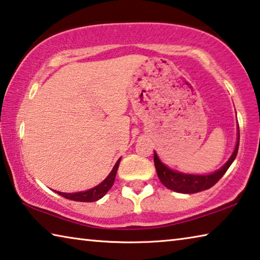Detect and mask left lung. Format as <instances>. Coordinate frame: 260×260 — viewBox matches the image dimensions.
Segmentation results:
<instances>
[{
	"label": "left lung",
	"mask_w": 260,
	"mask_h": 260,
	"mask_svg": "<svg viewBox=\"0 0 260 260\" xmlns=\"http://www.w3.org/2000/svg\"><path fill=\"white\" fill-rule=\"evenodd\" d=\"M240 144V129H239V138H237V143L235 150L228 160L221 169L218 170L217 172L209 175H193V174H183L175 172V171L170 170L159 160V158L153 152V161H155V167L157 171V175L159 178L160 182L164 184L166 188L181 193H195L206 190L213 187L222 175L226 173V171L230 169L232 162L236 158L237 151H239Z\"/></svg>",
	"instance_id": "left-lung-1"
}]
</instances>
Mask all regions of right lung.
<instances>
[{
	"mask_svg": "<svg viewBox=\"0 0 260 260\" xmlns=\"http://www.w3.org/2000/svg\"><path fill=\"white\" fill-rule=\"evenodd\" d=\"M120 159H118L116 162V165L112 169L111 172L108 175V178L104 180L102 183H100L99 186H96L93 189H89L87 191H81V192H74V193H65V192H59L56 191L58 195L65 197V199L71 200V201H77V202H96L105 195L108 192L110 188L112 187V184L114 182V179H116V174H117V170L118 166H119Z\"/></svg>",
	"mask_w": 260,
	"mask_h": 260,
	"instance_id": "1",
	"label": "right lung"
}]
</instances>
